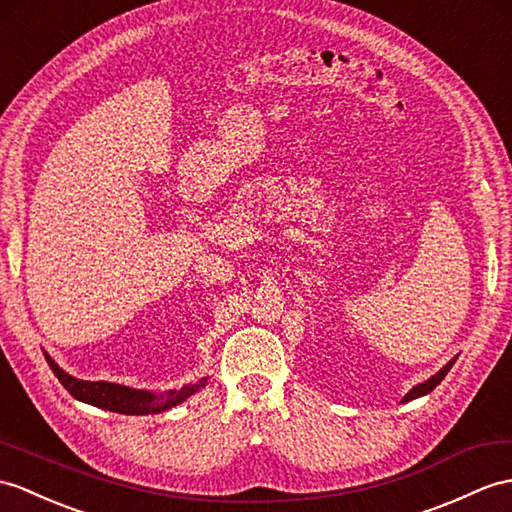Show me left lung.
<instances>
[{
    "instance_id": "8db88e82",
    "label": "left lung",
    "mask_w": 512,
    "mask_h": 512,
    "mask_svg": "<svg viewBox=\"0 0 512 512\" xmlns=\"http://www.w3.org/2000/svg\"><path fill=\"white\" fill-rule=\"evenodd\" d=\"M456 358H458V355H456ZM456 358H451L443 368H441V371H438L436 375H432L430 379H425V382L423 384H417V386H414L412 390H408V395L406 397H403L401 401L403 403H406V401H412V399H419V397H425L427 395V392H432L438 384H441L443 382V379H445V375L449 373V368L451 366H454V362H456Z\"/></svg>"
}]
</instances>
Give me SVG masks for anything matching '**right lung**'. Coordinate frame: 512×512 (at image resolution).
<instances>
[{
    "label": "right lung",
    "instance_id": "1",
    "mask_svg": "<svg viewBox=\"0 0 512 512\" xmlns=\"http://www.w3.org/2000/svg\"><path fill=\"white\" fill-rule=\"evenodd\" d=\"M45 360L50 364L54 375L58 377L69 395L89 403V406L102 408V410H111L117 414H159L170 410L178 403H183L187 397L196 395L198 390L207 386L209 377H200L198 382L185 384L181 390H165V392H152V390H139V388H130L122 384H113V382H85V379H78L74 375L65 373L61 366H58L50 353H45Z\"/></svg>",
    "mask_w": 512,
    "mask_h": 512
}]
</instances>
